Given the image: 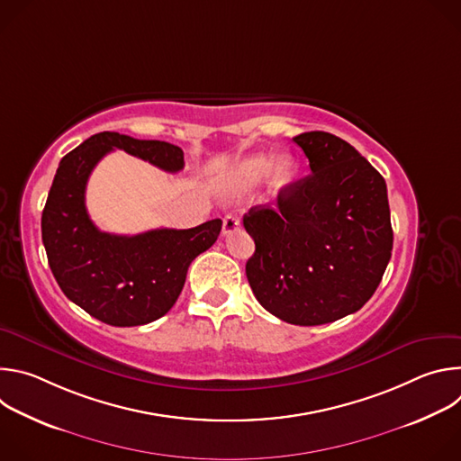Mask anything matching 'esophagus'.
<instances>
[{"instance_id": "1", "label": "esophagus", "mask_w": 461, "mask_h": 461, "mask_svg": "<svg viewBox=\"0 0 461 461\" xmlns=\"http://www.w3.org/2000/svg\"><path fill=\"white\" fill-rule=\"evenodd\" d=\"M240 228V221L235 215H226L224 222H222V233L230 235L233 231H237Z\"/></svg>"}]
</instances>
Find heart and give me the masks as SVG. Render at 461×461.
<instances>
[{
	"instance_id": "heart-1",
	"label": "heart",
	"mask_w": 461,
	"mask_h": 461,
	"mask_svg": "<svg viewBox=\"0 0 461 461\" xmlns=\"http://www.w3.org/2000/svg\"><path fill=\"white\" fill-rule=\"evenodd\" d=\"M267 175L268 194L274 196V199H279L297 178V162L290 155H281L279 158L270 155H255L244 158L231 171L230 185L235 193H248L255 189Z\"/></svg>"
}]
</instances>
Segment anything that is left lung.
<instances>
[{
  "label": "left lung",
  "mask_w": 461,
  "mask_h": 461,
  "mask_svg": "<svg viewBox=\"0 0 461 461\" xmlns=\"http://www.w3.org/2000/svg\"><path fill=\"white\" fill-rule=\"evenodd\" d=\"M312 173L277 206L242 222L255 240L246 277L257 301L299 326L338 321L375 292L392 253L384 178L343 139L310 131L294 139Z\"/></svg>",
  "instance_id": "8db88e82"
}]
</instances>
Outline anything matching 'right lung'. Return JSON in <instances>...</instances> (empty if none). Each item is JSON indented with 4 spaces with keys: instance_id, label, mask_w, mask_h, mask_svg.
<instances>
[{
    "instance_id": "obj_1",
    "label": "right lung",
    "mask_w": 461,
    "mask_h": 461,
    "mask_svg": "<svg viewBox=\"0 0 461 461\" xmlns=\"http://www.w3.org/2000/svg\"><path fill=\"white\" fill-rule=\"evenodd\" d=\"M113 149L169 173L184 167V151L169 142L111 131L93 135L56 169L41 213V240L50 272L68 299L105 324L139 326L171 310L191 260L215 244L222 221L131 237L100 231L86 208V185L95 166Z\"/></svg>"
}]
</instances>
